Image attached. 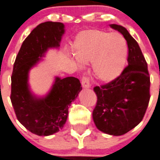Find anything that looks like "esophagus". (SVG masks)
Masks as SVG:
<instances>
[{
  "label": "esophagus",
  "instance_id": "1",
  "mask_svg": "<svg viewBox=\"0 0 160 160\" xmlns=\"http://www.w3.org/2000/svg\"><path fill=\"white\" fill-rule=\"evenodd\" d=\"M82 85L84 88H89L91 87L89 78L87 77V76H82Z\"/></svg>",
  "mask_w": 160,
  "mask_h": 160
}]
</instances>
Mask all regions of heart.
<instances>
[{
  "mask_svg": "<svg viewBox=\"0 0 160 160\" xmlns=\"http://www.w3.org/2000/svg\"><path fill=\"white\" fill-rule=\"evenodd\" d=\"M73 48L79 61H92L93 74L102 82L115 79L124 68L128 46L119 33H109L101 30L82 32L77 36Z\"/></svg>",
  "mask_w": 160,
  "mask_h": 160,
  "instance_id": "b5f03b06",
  "label": "heart"
}]
</instances>
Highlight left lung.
Segmentation results:
<instances>
[{
	"mask_svg": "<svg viewBox=\"0 0 160 160\" xmlns=\"http://www.w3.org/2000/svg\"><path fill=\"white\" fill-rule=\"evenodd\" d=\"M110 27L122 34L128 47V65L113 81L94 88L97 102L92 117L96 128L113 136L123 135L139 124L150 101V74L137 41L121 25Z\"/></svg>",
	"mask_w": 160,
	"mask_h": 160,
	"instance_id": "obj_1",
	"label": "left lung"
}]
</instances>
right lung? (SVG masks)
I'll use <instances>...</instances> for the list:
<instances>
[{
  "mask_svg": "<svg viewBox=\"0 0 160 160\" xmlns=\"http://www.w3.org/2000/svg\"><path fill=\"white\" fill-rule=\"evenodd\" d=\"M64 25L59 22L40 23L23 41L16 56L11 76L12 105L17 119L38 136H50L64 128L68 106L82 90L74 77L55 78L47 96L37 98L28 88V72L48 48L59 47Z\"/></svg>",
  "mask_w": 160,
  "mask_h": 160,
  "instance_id": "obj_1",
  "label": "right lung"
}]
</instances>
